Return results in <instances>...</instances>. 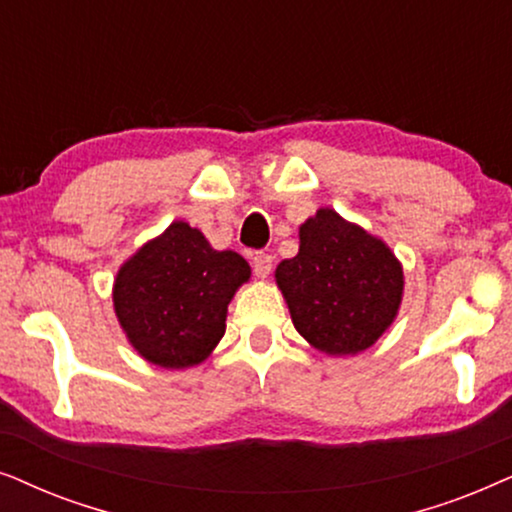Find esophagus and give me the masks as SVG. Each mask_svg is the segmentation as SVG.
Returning <instances> with one entry per match:
<instances>
[{
  "label": "esophagus",
  "mask_w": 512,
  "mask_h": 512,
  "mask_svg": "<svg viewBox=\"0 0 512 512\" xmlns=\"http://www.w3.org/2000/svg\"><path fill=\"white\" fill-rule=\"evenodd\" d=\"M271 269H274V257L269 252H255V257H252V271H255V276L267 278Z\"/></svg>",
  "instance_id": "esophagus-1"
}]
</instances>
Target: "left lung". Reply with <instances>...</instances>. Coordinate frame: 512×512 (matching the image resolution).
<instances>
[{"mask_svg": "<svg viewBox=\"0 0 512 512\" xmlns=\"http://www.w3.org/2000/svg\"><path fill=\"white\" fill-rule=\"evenodd\" d=\"M276 283L299 335L330 356L372 346L403 299L393 252L330 208L299 227V252L278 264Z\"/></svg>", "mask_w": 512, "mask_h": 512, "instance_id": "left-lung-1", "label": "left lung"}]
</instances>
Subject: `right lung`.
Masks as SVG:
<instances>
[{
	"instance_id": "1",
	"label": "right lung",
	"mask_w": 512,
	"mask_h": 512,
	"mask_svg": "<svg viewBox=\"0 0 512 512\" xmlns=\"http://www.w3.org/2000/svg\"><path fill=\"white\" fill-rule=\"evenodd\" d=\"M248 278L238 252L213 250L199 229L173 222L121 267L114 311L142 358L180 370L215 349L231 297Z\"/></svg>"
}]
</instances>
